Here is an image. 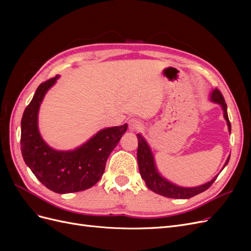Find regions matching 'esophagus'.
<instances>
[{"instance_id": "esophagus-1", "label": "esophagus", "mask_w": 251, "mask_h": 251, "mask_svg": "<svg viewBox=\"0 0 251 251\" xmlns=\"http://www.w3.org/2000/svg\"><path fill=\"white\" fill-rule=\"evenodd\" d=\"M141 123L137 119H131L128 121V128H130L131 131H138L141 128Z\"/></svg>"}]
</instances>
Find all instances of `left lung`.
<instances>
[{
  "mask_svg": "<svg viewBox=\"0 0 251 251\" xmlns=\"http://www.w3.org/2000/svg\"><path fill=\"white\" fill-rule=\"evenodd\" d=\"M210 100L220 104L222 107L224 118L227 121L228 131L230 133L231 125L229 123L228 114H227V105L222 93L220 92L218 89H215L210 94ZM137 139H138L137 160H138V168H139L141 178L144 180V182H146L147 186L151 189V191H153L156 194L168 197V198H173V199H188V198H192V197L196 195L203 193L204 191H206V189L211 186V184L214 183L215 180L219 176L218 174L216 177L212 178V180L207 182V183L196 186V187H182V186L174 184L169 180L163 178L157 171L153 153H151V148L149 146V143L147 142V140L144 139L140 134H137ZM229 158L230 156H228V158H227L223 169L227 165V163H228Z\"/></svg>",
  "mask_w": 251,
  "mask_h": 251,
  "instance_id": "1",
  "label": "left lung"
}]
</instances>
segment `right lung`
<instances>
[{"mask_svg": "<svg viewBox=\"0 0 251 251\" xmlns=\"http://www.w3.org/2000/svg\"><path fill=\"white\" fill-rule=\"evenodd\" d=\"M59 76L37 87L21 121V151L25 163L50 191L57 194L81 192L92 187L103 175L107 159L127 125L103 128L72 151H56L45 142L37 126L40 105L47 91Z\"/></svg>", "mask_w": 251, "mask_h": 251, "instance_id": "add662e5", "label": "right lung"}]
</instances>
